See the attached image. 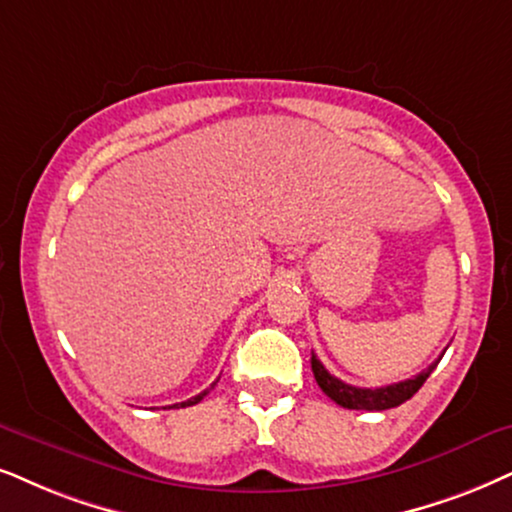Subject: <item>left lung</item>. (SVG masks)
Wrapping results in <instances>:
<instances>
[{"label": "left lung", "mask_w": 512, "mask_h": 512, "mask_svg": "<svg viewBox=\"0 0 512 512\" xmlns=\"http://www.w3.org/2000/svg\"><path fill=\"white\" fill-rule=\"evenodd\" d=\"M437 364L439 359L430 368H425L423 373H418L416 378L401 380V383L375 387V390H371V387H354V385L342 383V380L328 373L321 361L312 354V371L321 390L326 392L335 404L345 406V409H357V411H385V409H394V406L404 404L406 399H411L413 394L423 387V383L430 378V373L435 371Z\"/></svg>", "instance_id": "left-lung-1"}]
</instances>
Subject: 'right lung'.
<instances>
[{
	"mask_svg": "<svg viewBox=\"0 0 512 512\" xmlns=\"http://www.w3.org/2000/svg\"><path fill=\"white\" fill-rule=\"evenodd\" d=\"M215 385H217V380L208 387V390H203L200 394H196V397H191V399L181 401V404H172V406H174V409H184V406H193V404H198V401H203V397H208L210 390H215ZM172 406H170V409H172Z\"/></svg>",
	"mask_w": 512,
	"mask_h": 512,
	"instance_id": "obj_1",
	"label": "right lung"
}]
</instances>
